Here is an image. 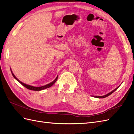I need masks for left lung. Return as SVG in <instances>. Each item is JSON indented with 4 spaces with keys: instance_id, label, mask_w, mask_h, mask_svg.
<instances>
[{
    "instance_id": "obj_1",
    "label": "left lung",
    "mask_w": 134,
    "mask_h": 134,
    "mask_svg": "<svg viewBox=\"0 0 134 134\" xmlns=\"http://www.w3.org/2000/svg\"><path fill=\"white\" fill-rule=\"evenodd\" d=\"M119 87H118L117 88H116L115 90H114L113 91H112V92H109V93H108V94H106V95H104V96H93V97H96V98H105V97H108V96H109V95H111L112 93H113L114 92L117 88H118Z\"/></svg>"
}]
</instances>
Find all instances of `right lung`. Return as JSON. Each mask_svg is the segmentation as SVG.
I'll use <instances>...</instances> for the list:
<instances>
[{
	"instance_id": "right-lung-1",
	"label": "right lung",
	"mask_w": 134,
	"mask_h": 134,
	"mask_svg": "<svg viewBox=\"0 0 134 134\" xmlns=\"http://www.w3.org/2000/svg\"><path fill=\"white\" fill-rule=\"evenodd\" d=\"M10 71H11V72H12V75L13 76L14 78L16 80H17V81H18V82H19L20 83H21V84L22 85V86H23L24 87H26V88L28 89V90H32V91H41V90H44V89H46V88H49V87H51V86H52V85H53V84L56 82V80H57V79H58V76H57V77H56V79L53 81V82H52L51 83H49V84H47V85H45V86H42V87H34V86H30V85H27V84H25V83H23L21 82V81L19 80L17 78H16L15 76L14 75V74L13 73V72H12V71L11 69H10Z\"/></svg>"
}]
</instances>
